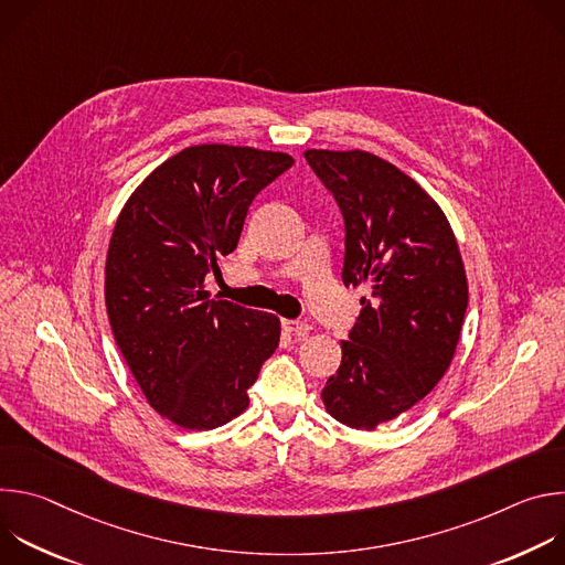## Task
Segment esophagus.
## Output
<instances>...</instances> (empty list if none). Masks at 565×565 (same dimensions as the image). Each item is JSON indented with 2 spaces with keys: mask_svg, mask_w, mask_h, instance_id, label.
<instances>
[{
  "mask_svg": "<svg viewBox=\"0 0 565 565\" xmlns=\"http://www.w3.org/2000/svg\"><path fill=\"white\" fill-rule=\"evenodd\" d=\"M281 329L297 338H303L310 333V324H306V321H299V319H281Z\"/></svg>",
  "mask_w": 565,
  "mask_h": 565,
  "instance_id": "esophagus-1",
  "label": "esophagus"
}]
</instances>
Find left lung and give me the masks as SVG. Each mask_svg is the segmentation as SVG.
<instances>
[{
    "label": "left lung",
    "instance_id": "8db88e82",
    "mask_svg": "<svg viewBox=\"0 0 565 565\" xmlns=\"http://www.w3.org/2000/svg\"><path fill=\"white\" fill-rule=\"evenodd\" d=\"M303 156L344 218V286L371 288L321 399L342 425L369 431L409 412L451 364L465 268L443 210L395 166L360 149Z\"/></svg>",
    "mask_w": 565,
    "mask_h": 565
}]
</instances>
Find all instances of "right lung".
I'll return each instance as SVG.
<instances>
[{"label":"right lung","mask_w":565,"mask_h":565,"mask_svg":"<svg viewBox=\"0 0 565 565\" xmlns=\"http://www.w3.org/2000/svg\"><path fill=\"white\" fill-rule=\"evenodd\" d=\"M292 166L279 151L196 145L156 168L122 207L107 255L114 340L149 405L185 429L248 407L279 344V319L203 288L236 244L255 196Z\"/></svg>","instance_id":"1"}]
</instances>
